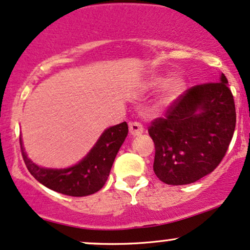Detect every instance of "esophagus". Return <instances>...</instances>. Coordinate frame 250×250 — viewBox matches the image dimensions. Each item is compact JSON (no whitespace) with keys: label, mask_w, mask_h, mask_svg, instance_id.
<instances>
[{"label":"esophagus","mask_w":250,"mask_h":250,"mask_svg":"<svg viewBox=\"0 0 250 250\" xmlns=\"http://www.w3.org/2000/svg\"><path fill=\"white\" fill-rule=\"evenodd\" d=\"M144 132V127L140 123L132 122L130 123V134L131 136H139Z\"/></svg>","instance_id":"obj_1"}]
</instances>
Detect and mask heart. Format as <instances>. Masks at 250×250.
I'll return each instance as SVG.
<instances>
[{"label": "heart", "instance_id": "b5f03b06", "mask_svg": "<svg viewBox=\"0 0 250 250\" xmlns=\"http://www.w3.org/2000/svg\"><path fill=\"white\" fill-rule=\"evenodd\" d=\"M166 84V79L163 77H155L152 79L151 86L154 87V89H158V87H161L163 85ZM181 91H183V82L180 79H174V81L171 82V84L167 86V89L163 95V103L166 105L172 104L175 99L178 98V96L180 95Z\"/></svg>", "mask_w": 250, "mask_h": 250}]
</instances>
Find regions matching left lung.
<instances>
[{
	"label": "left lung",
	"mask_w": 250,
	"mask_h": 250,
	"mask_svg": "<svg viewBox=\"0 0 250 250\" xmlns=\"http://www.w3.org/2000/svg\"><path fill=\"white\" fill-rule=\"evenodd\" d=\"M227 83L222 73L219 82L194 85L148 126L155 147L153 171L163 183H195L224 159L236 124L235 103Z\"/></svg>",
	"instance_id": "left-lung-1"
}]
</instances>
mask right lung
<instances>
[{"instance_id":"obj_1","label":"right lung","mask_w":250,"mask_h":250,"mask_svg":"<svg viewBox=\"0 0 250 250\" xmlns=\"http://www.w3.org/2000/svg\"><path fill=\"white\" fill-rule=\"evenodd\" d=\"M128 133L126 122L105 130L90 153L77 165L65 169L42 168L26 157L20 137L21 153L30 174L48 188L70 196H86L106 183L120 146Z\"/></svg>"}]
</instances>
